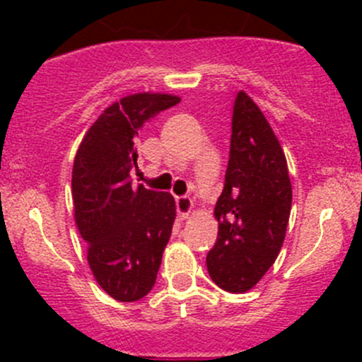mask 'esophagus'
<instances>
[{
  "mask_svg": "<svg viewBox=\"0 0 362 362\" xmlns=\"http://www.w3.org/2000/svg\"><path fill=\"white\" fill-rule=\"evenodd\" d=\"M175 203H177V211L182 218H187L192 206H194V204H192V199L189 198V196H178V198L175 199Z\"/></svg>",
  "mask_w": 362,
  "mask_h": 362,
  "instance_id": "esophagus-1",
  "label": "esophagus"
}]
</instances>
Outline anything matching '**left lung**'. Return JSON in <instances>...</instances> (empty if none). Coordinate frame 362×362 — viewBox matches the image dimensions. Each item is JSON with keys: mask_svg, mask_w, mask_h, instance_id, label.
<instances>
[{"mask_svg": "<svg viewBox=\"0 0 362 362\" xmlns=\"http://www.w3.org/2000/svg\"><path fill=\"white\" fill-rule=\"evenodd\" d=\"M291 203L282 147L257 105L240 90L224 189L215 204L217 242L206 254L210 279L221 289L245 293L272 268L286 238Z\"/></svg>", "mask_w": 362, "mask_h": 362, "instance_id": "left-lung-1", "label": "left lung"}]
</instances>
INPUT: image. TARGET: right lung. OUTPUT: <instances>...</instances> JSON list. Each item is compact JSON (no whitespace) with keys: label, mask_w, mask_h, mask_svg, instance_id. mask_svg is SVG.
Instances as JSON below:
<instances>
[{"label":"right lung","mask_w":362,"mask_h":362,"mask_svg":"<svg viewBox=\"0 0 362 362\" xmlns=\"http://www.w3.org/2000/svg\"><path fill=\"white\" fill-rule=\"evenodd\" d=\"M180 103L170 94H133L90 126L75 156L71 196L87 261L101 289L117 301H138L154 287L175 222L170 192L133 187L136 138L158 113Z\"/></svg>","instance_id":"right-lung-1"}]
</instances>
